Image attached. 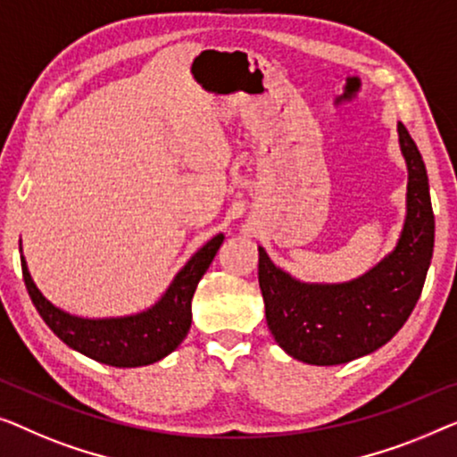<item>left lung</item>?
I'll return each mask as SVG.
<instances>
[{"label":"left lung","instance_id":"obj_1","mask_svg":"<svg viewBox=\"0 0 457 457\" xmlns=\"http://www.w3.org/2000/svg\"><path fill=\"white\" fill-rule=\"evenodd\" d=\"M408 165V215L394 253L348 284H302L259 248L267 325L287 354L317 366L344 364L387 344L420 298L433 259L435 215L427 167L406 126L397 124Z\"/></svg>","mask_w":457,"mask_h":457}]
</instances>
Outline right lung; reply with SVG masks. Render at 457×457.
Wrapping results in <instances>:
<instances>
[{
  "mask_svg": "<svg viewBox=\"0 0 457 457\" xmlns=\"http://www.w3.org/2000/svg\"><path fill=\"white\" fill-rule=\"evenodd\" d=\"M221 242L223 234L211 237L173 278L155 306L130 317L80 319L60 311L37 290L24 256H21L22 278L38 314L63 344L97 362L134 369L157 362L182 344L192 323V295Z\"/></svg>",
  "mask_w": 457,
  "mask_h": 457,
  "instance_id": "1",
  "label": "right lung"
}]
</instances>
